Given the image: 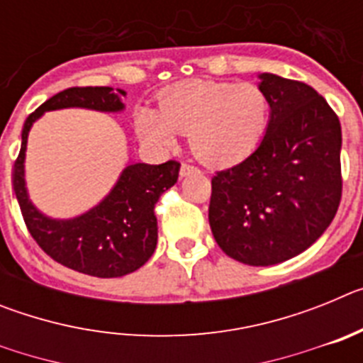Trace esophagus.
Masks as SVG:
<instances>
[{
	"mask_svg": "<svg viewBox=\"0 0 363 363\" xmlns=\"http://www.w3.org/2000/svg\"><path fill=\"white\" fill-rule=\"evenodd\" d=\"M192 172H198V167L191 165V163H182V169H179V174L182 176H189Z\"/></svg>",
	"mask_w": 363,
	"mask_h": 363,
	"instance_id": "obj_1",
	"label": "esophagus"
}]
</instances>
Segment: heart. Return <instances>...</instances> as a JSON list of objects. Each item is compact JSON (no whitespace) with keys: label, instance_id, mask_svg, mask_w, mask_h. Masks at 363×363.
<instances>
[{"label":"heart","instance_id":"obj_1","mask_svg":"<svg viewBox=\"0 0 363 363\" xmlns=\"http://www.w3.org/2000/svg\"><path fill=\"white\" fill-rule=\"evenodd\" d=\"M269 116L267 94L255 83L192 79L163 91L158 111L140 108L136 129L140 136L162 145H171L176 133L185 134L200 162L230 167L258 149Z\"/></svg>","mask_w":363,"mask_h":363}]
</instances>
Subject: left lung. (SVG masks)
Returning <instances> with one entry per match:
<instances>
[{
	"label": "left lung",
	"instance_id": "1",
	"mask_svg": "<svg viewBox=\"0 0 363 363\" xmlns=\"http://www.w3.org/2000/svg\"><path fill=\"white\" fill-rule=\"evenodd\" d=\"M271 120L258 149L211 179L209 223L230 258L274 265L300 255L329 227L342 200V129L307 83L262 74Z\"/></svg>",
	"mask_w": 363,
	"mask_h": 363
}]
</instances>
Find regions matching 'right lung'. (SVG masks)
<instances>
[{
  "label": "right lung",
  "instance_id": "obj_1",
  "mask_svg": "<svg viewBox=\"0 0 363 363\" xmlns=\"http://www.w3.org/2000/svg\"><path fill=\"white\" fill-rule=\"evenodd\" d=\"M120 94H125L120 91ZM85 107L116 112L123 108L111 86H70L57 92L28 114L21 130V149L14 162V185L28 233L54 262L89 277L118 278L142 267L158 242L154 205L176 184L179 162L162 165L133 163L121 172L116 187L98 207L74 220H50L28 201L23 178L25 149L32 123L45 111Z\"/></svg>",
  "mask_w": 363,
  "mask_h": 363
}]
</instances>
